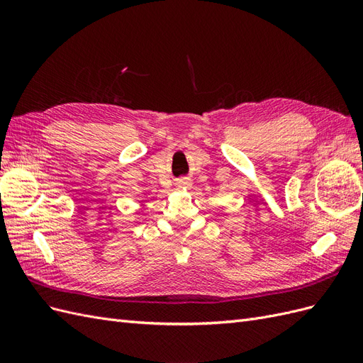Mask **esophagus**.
<instances>
[{
  "label": "esophagus",
  "mask_w": 363,
  "mask_h": 363,
  "mask_svg": "<svg viewBox=\"0 0 363 363\" xmlns=\"http://www.w3.org/2000/svg\"><path fill=\"white\" fill-rule=\"evenodd\" d=\"M180 183H183V184H189L191 182H189V179H182V180H180Z\"/></svg>",
  "instance_id": "esophagus-1"
}]
</instances>
